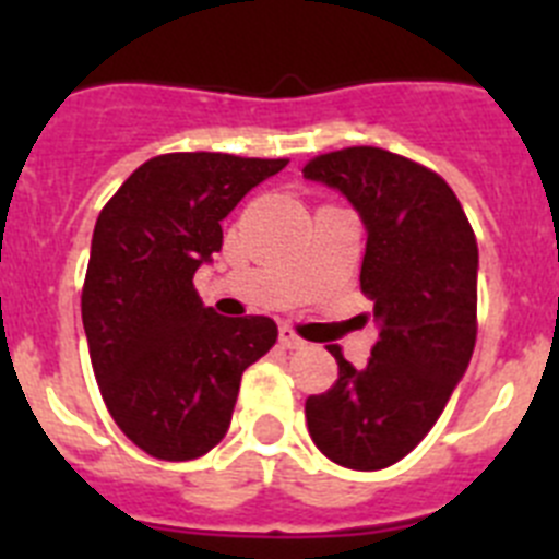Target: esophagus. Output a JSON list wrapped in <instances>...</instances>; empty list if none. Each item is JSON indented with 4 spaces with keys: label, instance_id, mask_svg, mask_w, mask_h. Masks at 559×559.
<instances>
[{
    "label": "esophagus",
    "instance_id": "34e87169",
    "mask_svg": "<svg viewBox=\"0 0 559 559\" xmlns=\"http://www.w3.org/2000/svg\"><path fill=\"white\" fill-rule=\"evenodd\" d=\"M280 344H283V347H288V349H302L305 347V341L299 338V335H296V330L288 328V324H283V328H280Z\"/></svg>",
    "mask_w": 559,
    "mask_h": 559
}]
</instances>
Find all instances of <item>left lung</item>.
<instances>
[{
    "label": "left lung",
    "instance_id": "left-lung-1",
    "mask_svg": "<svg viewBox=\"0 0 559 559\" xmlns=\"http://www.w3.org/2000/svg\"><path fill=\"white\" fill-rule=\"evenodd\" d=\"M335 187L367 226L360 290L380 333L355 369L328 347L338 380L305 400L316 448L349 471H383L423 442L476 347L478 246L439 173L383 147H344L302 167Z\"/></svg>",
    "mask_w": 559,
    "mask_h": 559
}]
</instances>
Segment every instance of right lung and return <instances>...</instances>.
Segmentation results:
<instances>
[{"mask_svg": "<svg viewBox=\"0 0 559 559\" xmlns=\"http://www.w3.org/2000/svg\"><path fill=\"white\" fill-rule=\"evenodd\" d=\"M285 165L162 153L97 215L81 294L88 358L108 414L147 456L210 453L229 431L243 372L274 347L269 316H218L192 276L221 251V221Z\"/></svg>", "mask_w": 559, "mask_h": 559, "instance_id": "add662e5", "label": "right lung"}]
</instances>
